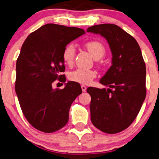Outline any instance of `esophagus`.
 <instances>
[{
	"label": "esophagus",
	"mask_w": 159,
	"mask_h": 159,
	"mask_svg": "<svg viewBox=\"0 0 159 159\" xmlns=\"http://www.w3.org/2000/svg\"><path fill=\"white\" fill-rule=\"evenodd\" d=\"M81 89H82L83 92H86V86H84V85H82Z\"/></svg>",
	"instance_id": "34e87169"
}]
</instances>
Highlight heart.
I'll return each instance as SVG.
<instances>
[{"mask_svg":"<svg viewBox=\"0 0 159 159\" xmlns=\"http://www.w3.org/2000/svg\"><path fill=\"white\" fill-rule=\"evenodd\" d=\"M85 46L90 52L92 56L96 58H101L105 53V48L101 42L96 41H91L87 42ZM75 55V48L73 43H69L65 47L63 52V59L66 64L71 65L73 63ZM97 73L93 70L77 69L70 72L68 75V78L72 81L79 83L80 84L89 85L91 84Z\"/></svg>","mask_w":159,"mask_h":159,"instance_id":"obj_1","label":"heart"}]
</instances>
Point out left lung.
<instances>
[{"label": "left lung", "instance_id": "left-lung-1", "mask_svg": "<svg viewBox=\"0 0 159 159\" xmlns=\"http://www.w3.org/2000/svg\"><path fill=\"white\" fill-rule=\"evenodd\" d=\"M87 32L105 38L112 53V65L100 80L108 89H87L91 122L101 131L116 134L132 124L145 100V62L136 39L118 25H93Z\"/></svg>", "mask_w": 159, "mask_h": 159}]
</instances>
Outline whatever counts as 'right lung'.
<instances>
[{"mask_svg":"<svg viewBox=\"0 0 159 159\" xmlns=\"http://www.w3.org/2000/svg\"><path fill=\"white\" fill-rule=\"evenodd\" d=\"M85 34L75 27L48 23L30 34L16 61V93L28 122L39 131L53 133L68 123L73 101L82 93L72 81L63 89H53L56 80L65 82L63 52L65 47Z\"/></svg>","mask_w":159,"mask_h":159,"instance_id":"add662e5","label":"right lung"}]
</instances>
